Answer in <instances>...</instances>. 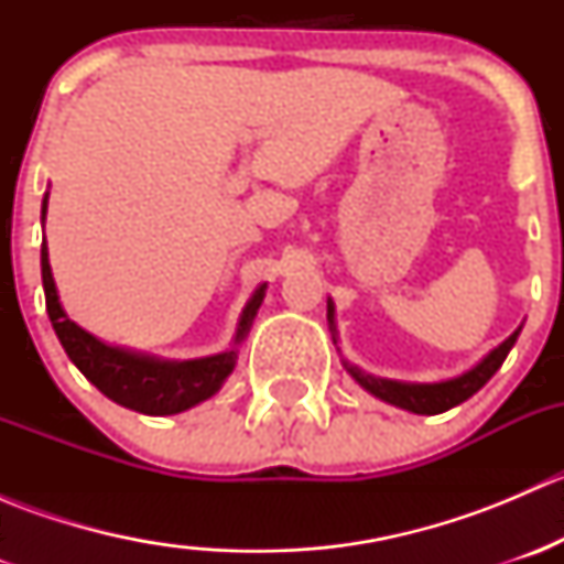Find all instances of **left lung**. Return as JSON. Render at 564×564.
Instances as JSON below:
<instances>
[{
  "label": "left lung",
  "instance_id": "left-lung-1",
  "mask_svg": "<svg viewBox=\"0 0 564 564\" xmlns=\"http://www.w3.org/2000/svg\"><path fill=\"white\" fill-rule=\"evenodd\" d=\"M327 322H329V333H333V344L338 346V329H335V305L333 300H327ZM524 324L513 329V335L502 340L497 349L488 351L480 362L469 368V371L458 373L453 379H442V382H398V379H382L373 377V373H366L362 368L351 366V362L344 360V368L349 371V377L360 384L362 390H368L371 395H377L379 401L392 403L398 409H406V412L414 414H442L447 409L458 406L464 403L466 398L475 395L494 373L502 368L505 357L510 355L513 344L519 340V333Z\"/></svg>",
  "mask_w": 564,
  "mask_h": 564
}]
</instances>
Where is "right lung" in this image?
<instances>
[{"mask_svg":"<svg viewBox=\"0 0 564 564\" xmlns=\"http://www.w3.org/2000/svg\"><path fill=\"white\" fill-rule=\"evenodd\" d=\"M48 213V193L43 196V224ZM40 270H43V292H45V311H48L51 327L59 338L62 349L67 351L73 366L89 379L106 398L113 403L133 412L152 414H180L185 409H193L196 403L207 401L215 392L224 388L229 373L235 371L240 344L248 338L253 318L264 303L267 283H261L242 308L240 322H237L235 338L226 351L209 357H196V360H163V357L144 355V351L124 349V346L104 344L78 327L73 318H67L65 308L59 303L54 275L48 264V246L40 248Z\"/></svg>","mask_w":564,"mask_h":564,"instance_id":"obj_1","label":"right lung"}]
</instances>
